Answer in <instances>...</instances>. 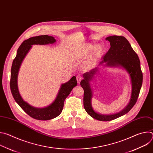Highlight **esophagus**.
I'll return each instance as SVG.
<instances>
[{
	"mask_svg": "<svg viewBox=\"0 0 153 153\" xmlns=\"http://www.w3.org/2000/svg\"><path fill=\"white\" fill-rule=\"evenodd\" d=\"M76 79H77V83H80V82H81V80L83 79V77H82L81 76H80V75H77V76H76Z\"/></svg>",
	"mask_w": 153,
	"mask_h": 153,
	"instance_id": "obj_1",
	"label": "esophagus"
}]
</instances>
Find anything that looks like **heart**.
I'll return each mask as SVG.
<instances>
[{
    "instance_id": "heart-1",
    "label": "heart",
    "mask_w": 153,
    "mask_h": 153,
    "mask_svg": "<svg viewBox=\"0 0 153 153\" xmlns=\"http://www.w3.org/2000/svg\"><path fill=\"white\" fill-rule=\"evenodd\" d=\"M94 47L91 44H84L77 51L78 56H83L89 54L93 50ZM100 52V48L96 47L94 49V53L96 55H98Z\"/></svg>"
}]
</instances>
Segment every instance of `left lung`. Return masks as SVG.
Masks as SVG:
<instances>
[{
    "instance_id": "8db88e82",
    "label": "left lung",
    "mask_w": 153,
    "mask_h": 153,
    "mask_svg": "<svg viewBox=\"0 0 153 153\" xmlns=\"http://www.w3.org/2000/svg\"><path fill=\"white\" fill-rule=\"evenodd\" d=\"M110 42V48L102 57V63L106 62L109 67H122L129 73L132 85L131 96L128 105L120 112L111 115H103L96 113L92 107V91L90 82L98 69L95 68L83 76L80 85L84 90L83 106L85 111L93 118L100 121H110L117 119L129 112L136 104L138 99L143 81V74L140 68L139 58L133 50L129 42L123 36H112L106 38Z\"/></svg>"
}]
</instances>
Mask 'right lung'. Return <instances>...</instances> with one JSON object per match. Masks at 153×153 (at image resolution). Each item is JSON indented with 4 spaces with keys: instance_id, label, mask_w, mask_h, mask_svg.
Instances as JSON below:
<instances>
[{
    "instance_id": "1",
    "label": "right lung",
    "mask_w": 153,
    "mask_h": 153,
    "mask_svg": "<svg viewBox=\"0 0 153 153\" xmlns=\"http://www.w3.org/2000/svg\"><path fill=\"white\" fill-rule=\"evenodd\" d=\"M56 39L48 35H42L30 37L24 40L17 51V55L14 59L11 70L10 89L12 95L21 108L30 117L41 120H47L57 117L62 113L64 101L71 90L77 85L76 76H73L68 82L61 85L58 94L54 101L48 106L38 108L34 107L22 98L17 87V76L20 67L25 57L33 45H47L54 43Z\"/></svg>"
}]
</instances>
